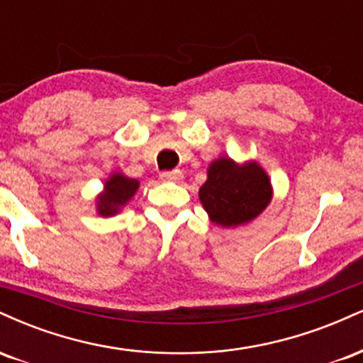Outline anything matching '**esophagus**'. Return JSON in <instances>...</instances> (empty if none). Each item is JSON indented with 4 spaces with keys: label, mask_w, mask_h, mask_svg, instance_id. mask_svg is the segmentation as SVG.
I'll use <instances>...</instances> for the list:
<instances>
[{
    "label": "esophagus",
    "mask_w": 363,
    "mask_h": 363,
    "mask_svg": "<svg viewBox=\"0 0 363 363\" xmlns=\"http://www.w3.org/2000/svg\"><path fill=\"white\" fill-rule=\"evenodd\" d=\"M182 172L181 170H172V172H162L160 179L165 182H181L182 181Z\"/></svg>",
    "instance_id": "34e87169"
}]
</instances>
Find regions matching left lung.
Returning <instances> with one entry per match:
<instances>
[{"label":"left lung","instance_id":"left-lung-1","mask_svg":"<svg viewBox=\"0 0 363 363\" xmlns=\"http://www.w3.org/2000/svg\"><path fill=\"white\" fill-rule=\"evenodd\" d=\"M206 172L199 201L210 222L220 227L235 228L252 222L272 203V179L256 160L237 164L234 158L220 157Z\"/></svg>","mask_w":363,"mask_h":363}]
</instances>
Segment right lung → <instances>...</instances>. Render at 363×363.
<instances>
[{
    "instance_id": "obj_1",
    "label": "right lung",
    "mask_w": 363,
    "mask_h": 363,
    "mask_svg": "<svg viewBox=\"0 0 363 363\" xmlns=\"http://www.w3.org/2000/svg\"><path fill=\"white\" fill-rule=\"evenodd\" d=\"M140 187L138 179L124 176L123 172L116 170L109 179L104 182V189L95 198V211L101 216L118 215L136 194Z\"/></svg>"
}]
</instances>
